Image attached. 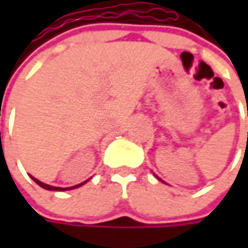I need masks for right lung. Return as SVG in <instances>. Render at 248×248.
<instances>
[{
  "mask_svg": "<svg viewBox=\"0 0 248 248\" xmlns=\"http://www.w3.org/2000/svg\"><path fill=\"white\" fill-rule=\"evenodd\" d=\"M31 179H33L34 182L37 184V185H40L41 187H44V189H46V190H56V192H61V190H70V189H76V187H78V186L84 185L85 182H82V184H78V185L76 186H72V187H56V186H51V185H46V184H44V182H41V181H38V179H35V178H33L31 176Z\"/></svg>",
  "mask_w": 248,
  "mask_h": 248,
  "instance_id": "right-lung-1",
  "label": "right lung"
}]
</instances>
